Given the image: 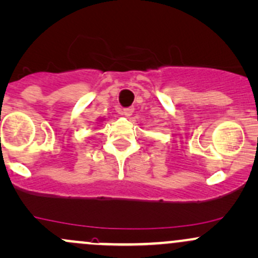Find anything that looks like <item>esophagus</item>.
I'll return each instance as SVG.
<instances>
[{"instance_id": "obj_1", "label": "esophagus", "mask_w": 258, "mask_h": 258, "mask_svg": "<svg viewBox=\"0 0 258 258\" xmlns=\"http://www.w3.org/2000/svg\"><path fill=\"white\" fill-rule=\"evenodd\" d=\"M134 111H135V107L134 106L124 107V109L122 110V115L126 116V117H128V116H131L132 114H134Z\"/></svg>"}]
</instances>
